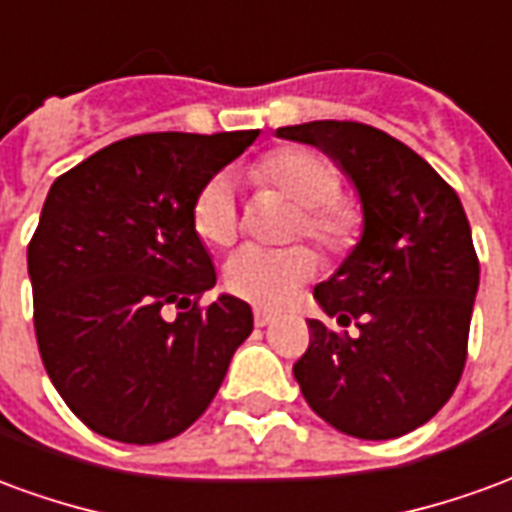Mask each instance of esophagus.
<instances>
[{"mask_svg": "<svg viewBox=\"0 0 512 512\" xmlns=\"http://www.w3.org/2000/svg\"><path fill=\"white\" fill-rule=\"evenodd\" d=\"M274 323V312H268V310H255V326H271Z\"/></svg>", "mask_w": 512, "mask_h": 512, "instance_id": "1", "label": "esophagus"}]
</instances>
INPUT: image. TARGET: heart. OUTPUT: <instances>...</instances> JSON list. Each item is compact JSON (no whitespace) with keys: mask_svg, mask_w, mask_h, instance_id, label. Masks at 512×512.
<instances>
[{"mask_svg":"<svg viewBox=\"0 0 512 512\" xmlns=\"http://www.w3.org/2000/svg\"><path fill=\"white\" fill-rule=\"evenodd\" d=\"M252 178L274 186L299 205L290 235H304L332 257L348 255L362 235V211L340 194L337 169L304 147L271 150L252 167ZM194 233L205 244L227 246L238 235V208L230 178L216 175L191 205ZM315 274V257L307 246H241L224 263V285L238 299L257 307H279Z\"/></svg>","mask_w":512,"mask_h":512,"instance_id":"b5f03b06","label":"heart"}]
</instances>
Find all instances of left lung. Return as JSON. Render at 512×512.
Listing matches in <instances>:
<instances>
[{"label": "left lung", "mask_w": 512, "mask_h": 512, "mask_svg": "<svg viewBox=\"0 0 512 512\" xmlns=\"http://www.w3.org/2000/svg\"><path fill=\"white\" fill-rule=\"evenodd\" d=\"M321 147L354 183L362 238L315 301L359 332L310 323L293 365L301 395L348 436L397 439L425 425L461 381L480 263L458 194L395 136L351 120L277 128Z\"/></svg>", "instance_id": "8db88e82"}]
</instances>
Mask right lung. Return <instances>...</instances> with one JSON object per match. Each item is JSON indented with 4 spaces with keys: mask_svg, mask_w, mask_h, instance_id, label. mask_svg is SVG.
Listing matches in <instances>:
<instances>
[{
    "mask_svg": "<svg viewBox=\"0 0 512 512\" xmlns=\"http://www.w3.org/2000/svg\"><path fill=\"white\" fill-rule=\"evenodd\" d=\"M260 131L139 134L51 183L27 249L51 384L95 433L158 444L202 417L252 310L222 293L191 224L194 197ZM167 306L180 309L169 322Z\"/></svg>",
    "mask_w": 512,
    "mask_h": 512,
    "instance_id": "add662e5",
    "label": "right lung"
}]
</instances>
